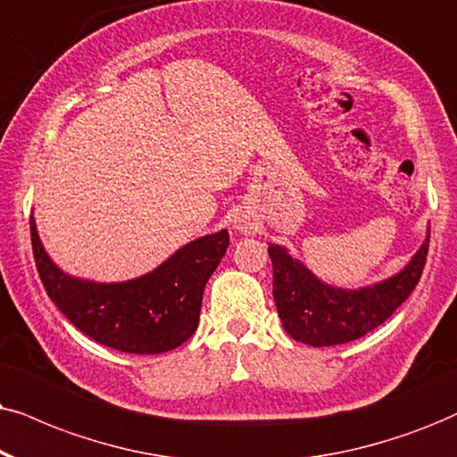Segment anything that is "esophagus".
I'll use <instances>...</instances> for the list:
<instances>
[{"mask_svg":"<svg viewBox=\"0 0 457 457\" xmlns=\"http://www.w3.org/2000/svg\"><path fill=\"white\" fill-rule=\"evenodd\" d=\"M240 229H245V232H246V229H248V228H245V225H240Z\"/></svg>","mask_w":457,"mask_h":457,"instance_id":"obj_1","label":"esophagus"}]
</instances>
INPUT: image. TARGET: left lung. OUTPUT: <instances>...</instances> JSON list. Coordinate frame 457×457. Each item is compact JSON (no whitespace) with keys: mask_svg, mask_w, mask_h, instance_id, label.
<instances>
[{"mask_svg":"<svg viewBox=\"0 0 457 457\" xmlns=\"http://www.w3.org/2000/svg\"><path fill=\"white\" fill-rule=\"evenodd\" d=\"M430 232L403 271L379 285L345 291L316 278L282 246L270 245L274 268V302L285 331L314 348L348 344L379 327L395 314L421 278Z\"/></svg>","mask_w":457,"mask_h":457,"instance_id":"8db88e82","label":"left lung"}]
</instances>
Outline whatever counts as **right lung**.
<instances>
[{
	"label": "right lung",
	"mask_w": 457,
	"mask_h": 457,
	"mask_svg": "<svg viewBox=\"0 0 457 457\" xmlns=\"http://www.w3.org/2000/svg\"><path fill=\"white\" fill-rule=\"evenodd\" d=\"M31 245L48 297L79 331L129 354H162L192 337L202 295L229 245L228 229L202 236L137 280L99 285L67 276L39 242L31 217Z\"/></svg>",
	"instance_id": "1"
}]
</instances>
